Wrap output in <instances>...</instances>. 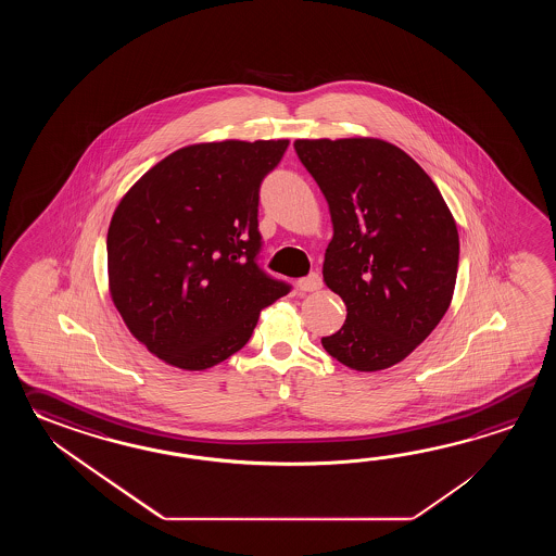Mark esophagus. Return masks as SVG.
Listing matches in <instances>:
<instances>
[{"label": "esophagus", "instance_id": "1", "mask_svg": "<svg viewBox=\"0 0 556 556\" xmlns=\"http://www.w3.org/2000/svg\"><path fill=\"white\" fill-rule=\"evenodd\" d=\"M298 288L302 290V292H316L321 288V278H319L318 273H312L306 278H302V280H298Z\"/></svg>", "mask_w": 556, "mask_h": 556}]
</instances>
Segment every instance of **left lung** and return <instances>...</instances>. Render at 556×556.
I'll use <instances>...</instances> for the list:
<instances>
[{
    "instance_id": "8db88e82",
    "label": "left lung",
    "mask_w": 556,
    "mask_h": 556,
    "mask_svg": "<svg viewBox=\"0 0 556 556\" xmlns=\"http://www.w3.org/2000/svg\"><path fill=\"white\" fill-rule=\"evenodd\" d=\"M298 159L330 206L324 282L348 307L321 338L343 366H395L435 330L455 290L459 235L435 182L379 139H298Z\"/></svg>"
}]
</instances>
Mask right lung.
Listing matches in <instances>:
<instances>
[{"label": "right lung", "mask_w": 556, "mask_h": 556, "mask_svg": "<svg viewBox=\"0 0 556 556\" xmlns=\"http://www.w3.org/2000/svg\"><path fill=\"white\" fill-rule=\"evenodd\" d=\"M290 141L201 142L147 170L106 232L109 290L130 333L201 371L242 350L290 292L258 264L261 185Z\"/></svg>", "instance_id": "right-lung-1"}]
</instances>
